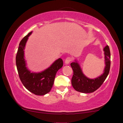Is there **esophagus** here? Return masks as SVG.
I'll return each instance as SVG.
<instances>
[{
  "label": "esophagus",
  "instance_id": "1",
  "mask_svg": "<svg viewBox=\"0 0 123 123\" xmlns=\"http://www.w3.org/2000/svg\"><path fill=\"white\" fill-rule=\"evenodd\" d=\"M72 61V59L71 57H67L66 60H65V63L67 64L68 63H69Z\"/></svg>",
  "mask_w": 123,
  "mask_h": 123
}]
</instances>
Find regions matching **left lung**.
Masks as SVG:
<instances>
[{
	"label": "left lung",
	"instance_id": "8db88e82",
	"mask_svg": "<svg viewBox=\"0 0 123 123\" xmlns=\"http://www.w3.org/2000/svg\"><path fill=\"white\" fill-rule=\"evenodd\" d=\"M105 58V68L104 73L100 76L94 79H89L82 73L80 66L77 62L70 64L73 75L72 78V85L76 91L81 93H92L100 87L109 75L111 65V54L110 48L106 45L104 49Z\"/></svg>",
	"mask_w": 123,
	"mask_h": 123
}]
</instances>
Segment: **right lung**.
<instances>
[{"label":"right lung","mask_w":123,"mask_h":123,"mask_svg":"<svg viewBox=\"0 0 123 123\" xmlns=\"http://www.w3.org/2000/svg\"><path fill=\"white\" fill-rule=\"evenodd\" d=\"M31 32H29L25 36L19 43L16 57L17 68L20 80L24 87L35 95H43L50 91L56 74L63 66V62L61 59H59L44 71L39 73H30L26 67L24 49L28 37Z\"/></svg>","instance_id":"obj_1"}]
</instances>
